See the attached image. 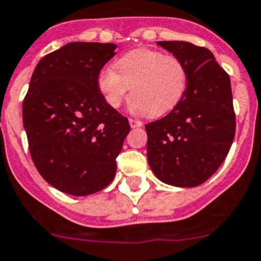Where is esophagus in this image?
Here are the masks:
<instances>
[{
  "label": "esophagus",
  "instance_id": "34e87169",
  "mask_svg": "<svg viewBox=\"0 0 261 261\" xmlns=\"http://www.w3.org/2000/svg\"><path fill=\"white\" fill-rule=\"evenodd\" d=\"M128 122H130V126L133 128L135 127H142L143 126V122L139 121V119H134V118H130L128 119Z\"/></svg>",
  "mask_w": 261,
  "mask_h": 261
}]
</instances>
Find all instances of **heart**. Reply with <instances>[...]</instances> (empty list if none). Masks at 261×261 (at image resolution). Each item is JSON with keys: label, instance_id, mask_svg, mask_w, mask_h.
<instances>
[{"label": "heart", "instance_id": "b5f03b06", "mask_svg": "<svg viewBox=\"0 0 261 261\" xmlns=\"http://www.w3.org/2000/svg\"><path fill=\"white\" fill-rule=\"evenodd\" d=\"M116 67L98 72L97 88L110 108H119L128 92L135 113L160 117L174 109L185 97L189 71L182 60L152 49H136L122 56Z\"/></svg>", "mask_w": 261, "mask_h": 261}]
</instances>
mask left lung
<instances>
[{
  "label": "left lung",
  "mask_w": 261,
  "mask_h": 261,
  "mask_svg": "<svg viewBox=\"0 0 261 261\" xmlns=\"http://www.w3.org/2000/svg\"><path fill=\"white\" fill-rule=\"evenodd\" d=\"M157 45L185 62L189 86L168 116L145 125L148 164L164 183L199 186L224 163L236 135L230 78L206 48L187 41Z\"/></svg>",
  "instance_id": "8db88e82"
}]
</instances>
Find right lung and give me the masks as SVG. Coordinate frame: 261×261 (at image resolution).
I'll return each instance as SVG.
<instances>
[{
  "label": "right lung",
  "instance_id": "obj_1",
  "mask_svg": "<svg viewBox=\"0 0 261 261\" xmlns=\"http://www.w3.org/2000/svg\"><path fill=\"white\" fill-rule=\"evenodd\" d=\"M116 44L69 43L39 61L23 101V126L41 177L74 196L95 194L116 175L130 133L126 117L104 101L97 75Z\"/></svg>",
  "mask_w": 261,
  "mask_h": 261
}]
</instances>
